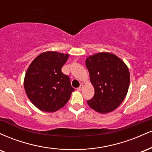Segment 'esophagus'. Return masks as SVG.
Listing matches in <instances>:
<instances>
[{"instance_id": "1", "label": "esophagus", "mask_w": 152, "mask_h": 152, "mask_svg": "<svg viewBox=\"0 0 152 152\" xmlns=\"http://www.w3.org/2000/svg\"><path fill=\"white\" fill-rule=\"evenodd\" d=\"M82 88H83V86H82V85H81V86H80L79 87H78V88H77V90L78 91H81Z\"/></svg>"}]
</instances>
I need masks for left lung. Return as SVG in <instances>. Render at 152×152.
<instances>
[{
  "label": "left lung",
  "instance_id": "8db88e82",
  "mask_svg": "<svg viewBox=\"0 0 152 152\" xmlns=\"http://www.w3.org/2000/svg\"><path fill=\"white\" fill-rule=\"evenodd\" d=\"M86 66L94 87L88 106L101 114L116 109L126 97L130 83L129 69L123 61L111 53H99L88 57Z\"/></svg>",
  "mask_w": 152,
  "mask_h": 152
}]
</instances>
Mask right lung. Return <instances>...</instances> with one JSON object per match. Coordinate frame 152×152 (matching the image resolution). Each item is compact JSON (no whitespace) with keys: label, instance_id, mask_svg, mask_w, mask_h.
Segmentation results:
<instances>
[{"label":"right lung","instance_id":"right-lung-1","mask_svg":"<svg viewBox=\"0 0 152 152\" xmlns=\"http://www.w3.org/2000/svg\"><path fill=\"white\" fill-rule=\"evenodd\" d=\"M68 58L69 54L44 52L33 61L26 71V93L33 104L41 111L54 112L60 109L74 91L70 78L61 71Z\"/></svg>","mask_w":152,"mask_h":152}]
</instances>
